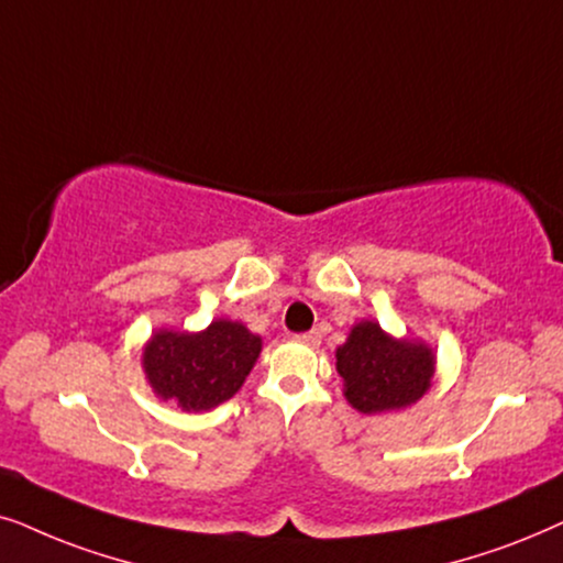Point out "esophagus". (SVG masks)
<instances>
[{"label":"esophagus","mask_w":563,"mask_h":563,"mask_svg":"<svg viewBox=\"0 0 563 563\" xmlns=\"http://www.w3.org/2000/svg\"><path fill=\"white\" fill-rule=\"evenodd\" d=\"M296 342L309 344V347H319V344H321V334L317 332V329H311V332H301V334H296Z\"/></svg>","instance_id":"esophagus-1"}]
</instances>
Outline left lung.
Here are the masks:
<instances>
[{
    "label": "left lung",
    "instance_id": "8db88e82",
    "mask_svg": "<svg viewBox=\"0 0 563 563\" xmlns=\"http://www.w3.org/2000/svg\"><path fill=\"white\" fill-rule=\"evenodd\" d=\"M336 371L352 407L378 415L409 407L430 388L434 355L424 344L391 340L376 321H360L336 350Z\"/></svg>",
    "mask_w": 563,
    "mask_h": 563
}]
</instances>
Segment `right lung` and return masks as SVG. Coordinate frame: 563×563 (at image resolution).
<instances>
[{"label":"right lung","instance_id":"add662e5","mask_svg":"<svg viewBox=\"0 0 563 563\" xmlns=\"http://www.w3.org/2000/svg\"><path fill=\"white\" fill-rule=\"evenodd\" d=\"M260 350V336L239 321L221 319L200 334H154L144 350V368L162 399H175L185 411H203L242 388Z\"/></svg>","mask_w":563,"mask_h":563}]
</instances>
